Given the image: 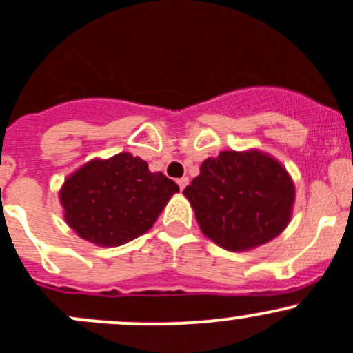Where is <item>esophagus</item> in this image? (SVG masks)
<instances>
[{"label": "esophagus", "instance_id": "esophagus-1", "mask_svg": "<svg viewBox=\"0 0 353 353\" xmlns=\"http://www.w3.org/2000/svg\"><path fill=\"white\" fill-rule=\"evenodd\" d=\"M188 185V178L187 176H181V178H178V187L181 188V190H183L185 187H187Z\"/></svg>", "mask_w": 353, "mask_h": 353}]
</instances>
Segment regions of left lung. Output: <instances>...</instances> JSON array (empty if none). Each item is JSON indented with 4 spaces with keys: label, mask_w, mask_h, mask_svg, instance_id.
<instances>
[{
    "label": "left lung",
    "mask_w": 353,
    "mask_h": 353,
    "mask_svg": "<svg viewBox=\"0 0 353 353\" xmlns=\"http://www.w3.org/2000/svg\"><path fill=\"white\" fill-rule=\"evenodd\" d=\"M201 232L216 245L245 252L288 226L295 185L283 165L259 149L221 151L185 187Z\"/></svg>",
    "instance_id": "1"
}]
</instances>
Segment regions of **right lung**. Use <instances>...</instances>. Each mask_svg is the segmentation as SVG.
I'll return each mask as SVG.
<instances>
[{
  "instance_id": "1",
  "label": "right lung",
  "mask_w": 353,
  "mask_h": 353,
  "mask_svg": "<svg viewBox=\"0 0 353 353\" xmlns=\"http://www.w3.org/2000/svg\"><path fill=\"white\" fill-rule=\"evenodd\" d=\"M178 185L149 172L139 156L120 152L94 158L68 175L59 188L66 225L87 242L120 247L152 228Z\"/></svg>"
}]
</instances>
